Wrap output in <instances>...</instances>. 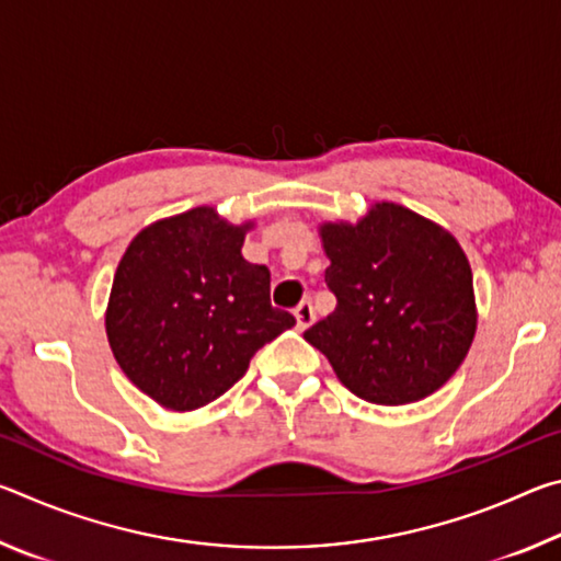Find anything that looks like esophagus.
<instances>
[{
	"label": "esophagus",
	"mask_w": 561,
	"mask_h": 561,
	"mask_svg": "<svg viewBox=\"0 0 561 561\" xmlns=\"http://www.w3.org/2000/svg\"><path fill=\"white\" fill-rule=\"evenodd\" d=\"M294 317H297V327L299 329H307V327L314 324L317 314H314V307H311V301H301L299 307L294 309Z\"/></svg>",
	"instance_id": "obj_1"
}]
</instances>
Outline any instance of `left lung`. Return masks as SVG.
<instances>
[{"instance_id":"obj_1","label":"left lung","mask_w":561,"mask_h":561,"mask_svg":"<svg viewBox=\"0 0 561 561\" xmlns=\"http://www.w3.org/2000/svg\"><path fill=\"white\" fill-rule=\"evenodd\" d=\"M334 314L304 331L351 393L421 401L458 371L474 336L468 257L450 232L401 205L321 227Z\"/></svg>"}]
</instances>
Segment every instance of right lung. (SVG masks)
I'll use <instances>...</instances> for the list:
<instances>
[{"instance_id": "right-lung-1", "label": "right lung", "mask_w": 561, "mask_h": 561, "mask_svg": "<svg viewBox=\"0 0 561 561\" xmlns=\"http://www.w3.org/2000/svg\"><path fill=\"white\" fill-rule=\"evenodd\" d=\"M195 207L146 227L116 270L106 334L118 366L170 411H195L240 381L250 358L297 324L270 301V270L244 232Z\"/></svg>"}]
</instances>
